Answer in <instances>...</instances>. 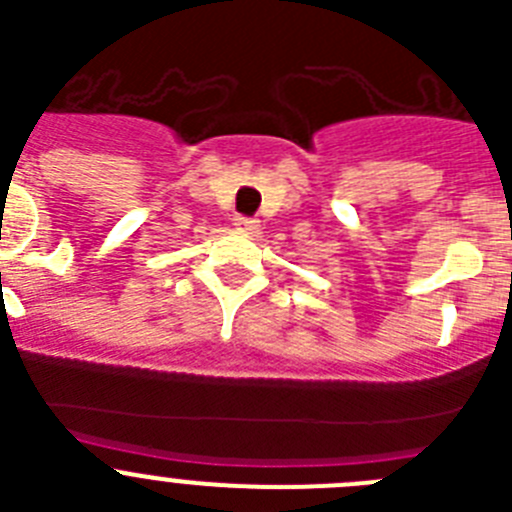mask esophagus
<instances>
[{
  "label": "esophagus",
  "mask_w": 512,
  "mask_h": 512,
  "mask_svg": "<svg viewBox=\"0 0 512 512\" xmlns=\"http://www.w3.org/2000/svg\"><path fill=\"white\" fill-rule=\"evenodd\" d=\"M256 220H251V217H235V230H241V233H256Z\"/></svg>",
  "instance_id": "esophagus-1"
}]
</instances>
